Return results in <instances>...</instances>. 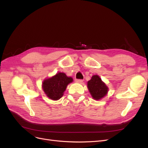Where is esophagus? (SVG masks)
<instances>
[{"instance_id": "34e87169", "label": "esophagus", "mask_w": 148, "mask_h": 148, "mask_svg": "<svg viewBox=\"0 0 148 148\" xmlns=\"http://www.w3.org/2000/svg\"><path fill=\"white\" fill-rule=\"evenodd\" d=\"M83 82V79H76V82H77V83H82Z\"/></svg>"}]
</instances>
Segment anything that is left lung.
<instances>
[{
  "instance_id": "left-lung-1",
  "label": "left lung",
  "mask_w": 148,
  "mask_h": 148,
  "mask_svg": "<svg viewBox=\"0 0 148 148\" xmlns=\"http://www.w3.org/2000/svg\"><path fill=\"white\" fill-rule=\"evenodd\" d=\"M88 88L93 99L96 100H99L104 97L109 89L97 75H93L91 79L88 82Z\"/></svg>"
}]
</instances>
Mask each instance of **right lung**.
Instances as JSON below:
<instances>
[{
	"instance_id": "obj_1",
	"label": "right lung",
	"mask_w": 148,
	"mask_h": 148,
	"mask_svg": "<svg viewBox=\"0 0 148 148\" xmlns=\"http://www.w3.org/2000/svg\"><path fill=\"white\" fill-rule=\"evenodd\" d=\"M72 82V78L67 77L64 73L59 72L51 78L44 79L42 87L50 99L57 101L63 96L67 85Z\"/></svg>"
}]
</instances>
